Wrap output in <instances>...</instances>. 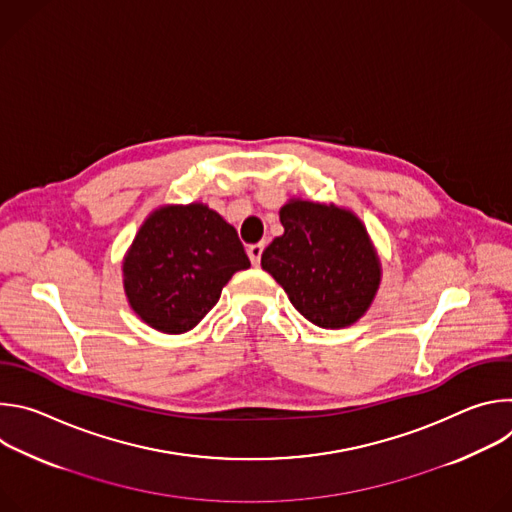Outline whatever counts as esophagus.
I'll return each mask as SVG.
<instances>
[{
  "instance_id": "34e87169",
  "label": "esophagus",
  "mask_w": 512,
  "mask_h": 512,
  "mask_svg": "<svg viewBox=\"0 0 512 512\" xmlns=\"http://www.w3.org/2000/svg\"><path fill=\"white\" fill-rule=\"evenodd\" d=\"M263 249H265V245H263V243H255V245H249V249H247V255H249V259H251V263H253V265H259V263H261V255H263Z\"/></svg>"
}]
</instances>
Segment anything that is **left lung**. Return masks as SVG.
I'll use <instances>...</instances> for the list:
<instances>
[{
    "instance_id": "8db88e82",
    "label": "left lung",
    "mask_w": 512,
    "mask_h": 512,
    "mask_svg": "<svg viewBox=\"0 0 512 512\" xmlns=\"http://www.w3.org/2000/svg\"><path fill=\"white\" fill-rule=\"evenodd\" d=\"M283 235L261 255V267L289 302L320 328H344L371 306L381 267L358 218L336 206L291 200L279 210Z\"/></svg>"
}]
</instances>
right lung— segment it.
Instances as JSON below:
<instances>
[{"label":"right lung","mask_w":512,"mask_h":512,"mask_svg":"<svg viewBox=\"0 0 512 512\" xmlns=\"http://www.w3.org/2000/svg\"><path fill=\"white\" fill-rule=\"evenodd\" d=\"M249 257L237 231L208 206L156 210L139 229L123 263L125 294L152 328L182 334L221 298Z\"/></svg>","instance_id":"1"}]
</instances>
